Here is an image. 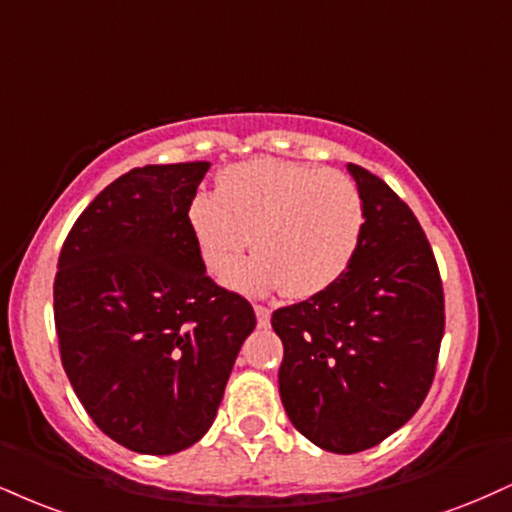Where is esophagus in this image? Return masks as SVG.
<instances>
[{
	"instance_id": "1",
	"label": "esophagus",
	"mask_w": 512,
	"mask_h": 512,
	"mask_svg": "<svg viewBox=\"0 0 512 512\" xmlns=\"http://www.w3.org/2000/svg\"><path fill=\"white\" fill-rule=\"evenodd\" d=\"M255 315H257V326H269V317H272V310L264 305H255Z\"/></svg>"
}]
</instances>
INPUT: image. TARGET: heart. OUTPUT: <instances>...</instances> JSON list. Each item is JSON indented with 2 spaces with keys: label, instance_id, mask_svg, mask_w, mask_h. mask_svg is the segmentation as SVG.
<instances>
[{
  "label": "heart",
  "instance_id": "1",
  "mask_svg": "<svg viewBox=\"0 0 512 512\" xmlns=\"http://www.w3.org/2000/svg\"><path fill=\"white\" fill-rule=\"evenodd\" d=\"M186 221L207 272L233 264L226 283L243 293L281 288L291 300L329 291L348 272L362 233L365 202L353 178L315 166L252 159L229 166L217 193L193 195Z\"/></svg>",
  "mask_w": 512,
  "mask_h": 512
}]
</instances>
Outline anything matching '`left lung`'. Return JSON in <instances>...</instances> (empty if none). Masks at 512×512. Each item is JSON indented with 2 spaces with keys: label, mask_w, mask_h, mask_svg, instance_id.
Wrapping results in <instances>:
<instances>
[{
  "label": "left lung",
  "mask_w": 512,
  "mask_h": 512,
  "mask_svg": "<svg viewBox=\"0 0 512 512\" xmlns=\"http://www.w3.org/2000/svg\"><path fill=\"white\" fill-rule=\"evenodd\" d=\"M365 233L329 291L272 315L281 403L331 453L377 446L420 410L443 338V283L420 221L379 176L348 164Z\"/></svg>",
  "instance_id": "8db88e82"
}]
</instances>
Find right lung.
<instances>
[{"instance_id": "add662e5", "label": "right lung", "mask_w": 512, "mask_h": 512, "mask_svg": "<svg viewBox=\"0 0 512 512\" xmlns=\"http://www.w3.org/2000/svg\"><path fill=\"white\" fill-rule=\"evenodd\" d=\"M209 162L147 164L109 183L61 248V365L92 422L135 453L207 434L255 310L209 279L186 209Z\"/></svg>"}]
</instances>
